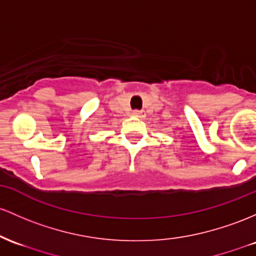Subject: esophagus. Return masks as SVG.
<instances>
[{"label": "esophagus", "instance_id": "34e87169", "mask_svg": "<svg viewBox=\"0 0 256 256\" xmlns=\"http://www.w3.org/2000/svg\"><path fill=\"white\" fill-rule=\"evenodd\" d=\"M132 115H134V116L141 118V116H143V112L142 110H134L132 112Z\"/></svg>", "mask_w": 256, "mask_h": 256}]
</instances>
